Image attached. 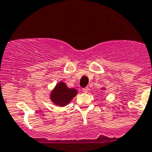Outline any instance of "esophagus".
<instances>
[{"mask_svg": "<svg viewBox=\"0 0 152 152\" xmlns=\"http://www.w3.org/2000/svg\"><path fill=\"white\" fill-rule=\"evenodd\" d=\"M88 90H89V88H88V87H86V88H83V91L84 93H86V92H88Z\"/></svg>", "mask_w": 152, "mask_h": 152, "instance_id": "34e87169", "label": "esophagus"}]
</instances>
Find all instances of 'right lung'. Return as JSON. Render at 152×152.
<instances>
[{"label": "right lung", "instance_id": "1", "mask_svg": "<svg viewBox=\"0 0 152 152\" xmlns=\"http://www.w3.org/2000/svg\"><path fill=\"white\" fill-rule=\"evenodd\" d=\"M76 95V89L69 88L65 83L61 82L50 93V99L57 106L64 107L68 104Z\"/></svg>", "mask_w": 152, "mask_h": 152}]
</instances>
